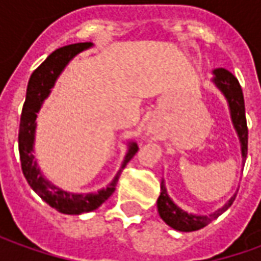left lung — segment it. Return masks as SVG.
<instances>
[{
	"label": "left lung",
	"mask_w": 261,
	"mask_h": 261,
	"mask_svg": "<svg viewBox=\"0 0 261 261\" xmlns=\"http://www.w3.org/2000/svg\"><path fill=\"white\" fill-rule=\"evenodd\" d=\"M211 81L226 99L228 108H229L230 121H232V125L235 128L236 136H238V140L241 144L242 165H243L247 155V125L246 116H245V99H243L242 88L235 76L225 68L214 69ZM235 197L236 194H233L224 207L217 210L215 213L210 214V215H198V214L187 213L185 210H181L170 198L168 192H166L165 181L162 180L161 196L158 197L156 205H158L159 217L164 219L170 228L179 230V232H193V230H198L204 226H207L211 221L218 218L221 214H224L232 205Z\"/></svg>",
	"instance_id": "obj_1"
}]
</instances>
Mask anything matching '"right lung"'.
Listing matches in <instances>:
<instances>
[{
	"mask_svg": "<svg viewBox=\"0 0 261 261\" xmlns=\"http://www.w3.org/2000/svg\"><path fill=\"white\" fill-rule=\"evenodd\" d=\"M92 47V43H76L69 44L65 47L57 48L56 51L44 60V63L37 69L33 71L31 80L26 89V99L22 109L19 124V156L22 172L26 180L32 187V190L39 194L43 201H46L50 207L56 208L59 213L68 214V215H80L84 213H91L102 205L109 197L113 194L119 181L120 173L123 172L125 165L128 164L138 151L136 141H128L127 144V153L121 162L119 172L116 173L114 179L96 193H69L65 192L59 186L47 180L42 173L40 168L37 166L35 159V136H36V119L37 113L40 112L44 100L50 96L51 88H54L61 72L69 64V61L82 51Z\"/></svg>",
	"mask_w": 261,
	"mask_h": 261,
	"instance_id": "add662e5",
	"label": "right lung"
}]
</instances>
